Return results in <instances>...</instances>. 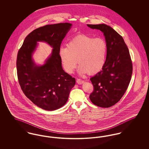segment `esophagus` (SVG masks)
Masks as SVG:
<instances>
[{
	"label": "esophagus",
	"mask_w": 149,
	"mask_h": 149,
	"mask_svg": "<svg viewBox=\"0 0 149 149\" xmlns=\"http://www.w3.org/2000/svg\"><path fill=\"white\" fill-rule=\"evenodd\" d=\"M84 82V80H81L80 79H77V83H78V84H83Z\"/></svg>",
	"instance_id": "obj_1"
}]
</instances>
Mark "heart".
Wrapping results in <instances>:
<instances>
[{
  "instance_id": "obj_1",
  "label": "heart",
  "mask_w": 149,
  "mask_h": 149,
  "mask_svg": "<svg viewBox=\"0 0 149 149\" xmlns=\"http://www.w3.org/2000/svg\"><path fill=\"white\" fill-rule=\"evenodd\" d=\"M107 52L108 44L104 38L80 35L71 39L67 46L61 47L59 56L67 72L72 73L78 61L79 72L85 75L96 74L103 69Z\"/></svg>"
}]
</instances>
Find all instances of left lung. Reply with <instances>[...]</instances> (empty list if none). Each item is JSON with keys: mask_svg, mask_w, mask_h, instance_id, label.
I'll return each instance as SVG.
<instances>
[{"mask_svg": "<svg viewBox=\"0 0 149 149\" xmlns=\"http://www.w3.org/2000/svg\"><path fill=\"white\" fill-rule=\"evenodd\" d=\"M87 26L101 31L108 44L104 67L90 79L94 90L89 98L95 106L109 108L120 101L127 89L133 70L131 58L123 38L112 27L104 24Z\"/></svg>", "mask_w": 149, "mask_h": 149, "instance_id": "8db88e82", "label": "left lung"}]
</instances>
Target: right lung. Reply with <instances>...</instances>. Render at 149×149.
I'll use <instances>...</instances> for the list:
<instances>
[{
  "label": "right lung",
  "instance_id": "obj_1",
  "mask_svg": "<svg viewBox=\"0 0 149 149\" xmlns=\"http://www.w3.org/2000/svg\"><path fill=\"white\" fill-rule=\"evenodd\" d=\"M72 24L61 23L46 25L33 30L25 38L17 57L19 84L25 95L36 106L47 111L56 110L66 103L75 79L64 71L59 51L63 39ZM37 41L48 42L54 48L42 66L31 59Z\"/></svg>",
  "mask_w": 149,
  "mask_h": 149
}]
</instances>
